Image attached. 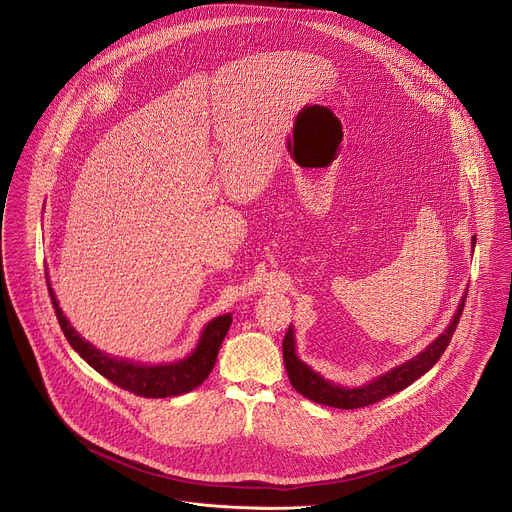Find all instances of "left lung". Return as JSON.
I'll return each mask as SVG.
<instances>
[{
    "instance_id": "8db88e82",
    "label": "left lung",
    "mask_w": 512,
    "mask_h": 512,
    "mask_svg": "<svg viewBox=\"0 0 512 512\" xmlns=\"http://www.w3.org/2000/svg\"><path fill=\"white\" fill-rule=\"evenodd\" d=\"M476 245V237L472 239ZM466 298L468 292L461 296V302L457 306V312L453 316V320L449 322V327L425 349L418 353L416 357L408 359L406 363L390 369L388 374L371 380L369 384H363L359 388H343L337 386L329 380H324L320 374L312 367H308L298 355H296V339H294V329L290 327L286 337H284V363H286V371L290 384L294 386L296 392H300L304 398L316 402V404H324V406H333V408H343V410H353V408H361V406H369L374 402H380L404 388H408L414 380L421 378L423 374L441 359V355L445 353L455 329L457 322L461 318V310L466 306Z\"/></svg>"
}]
</instances>
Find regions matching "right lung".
<instances>
[{
    "label": "right lung",
    "instance_id": "1",
    "mask_svg": "<svg viewBox=\"0 0 512 512\" xmlns=\"http://www.w3.org/2000/svg\"><path fill=\"white\" fill-rule=\"evenodd\" d=\"M46 286H49L57 320L61 324V331L65 333L69 345L106 380H110L122 390H128L136 396H145V398H169V396L188 394L194 388H198L210 376V371L218 357V349L232 322L230 314H222L210 320L204 327L198 347L185 359H179L173 363H161V365H141V363H132L128 359L110 357L91 343H87L85 339H81L69 324V320L65 318L63 310L59 308V302L55 298V292L49 280H46Z\"/></svg>",
    "mask_w": 512,
    "mask_h": 512
}]
</instances>
